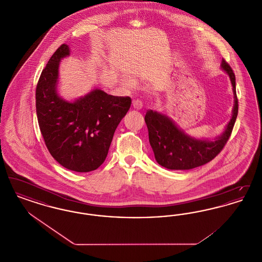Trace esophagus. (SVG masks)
Here are the masks:
<instances>
[{"label": "esophagus", "mask_w": 262, "mask_h": 262, "mask_svg": "<svg viewBox=\"0 0 262 262\" xmlns=\"http://www.w3.org/2000/svg\"><path fill=\"white\" fill-rule=\"evenodd\" d=\"M133 107L137 110H140L142 108V102L138 99L134 100L133 101Z\"/></svg>", "instance_id": "1"}]
</instances>
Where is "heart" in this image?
<instances>
[{"label":"heart","mask_w":262,"mask_h":262,"mask_svg":"<svg viewBox=\"0 0 262 262\" xmlns=\"http://www.w3.org/2000/svg\"><path fill=\"white\" fill-rule=\"evenodd\" d=\"M127 82H128V83H129V84H132V83H130V81H127Z\"/></svg>","instance_id":"b5f03b06"}]
</instances>
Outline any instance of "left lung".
<instances>
[{"mask_svg": "<svg viewBox=\"0 0 262 262\" xmlns=\"http://www.w3.org/2000/svg\"><path fill=\"white\" fill-rule=\"evenodd\" d=\"M221 69L229 75L234 93V107L232 118L224 132L215 137L195 138L186 134L167 115L148 110L144 117L148 128L149 142L155 160L169 170H190L210 162L228 141L232 134L237 116L236 77L231 67L222 60Z\"/></svg>", "mask_w": 262, "mask_h": 262, "instance_id": "left-lung-1", "label": "left lung"}]
</instances>
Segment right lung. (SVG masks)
<instances>
[{
    "label": "right lung",
    "instance_id": "obj_1",
    "mask_svg": "<svg viewBox=\"0 0 262 262\" xmlns=\"http://www.w3.org/2000/svg\"><path fill=\"white\" fill-rule=\"evenodd\" d=\"M70 55L69 45L62 44L41 73L36 88L38 124L53 158L66 169L86 173L105 161L132 99L98 88L74 101L62 98L58 92L59 68Z\"/></svg>",
    "mask_w": 262,
    "mask_h": 262
}]
</instances>
